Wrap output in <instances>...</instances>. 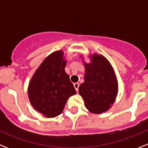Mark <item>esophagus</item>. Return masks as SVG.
I'll list each match as a JSON object with an SVG mask.
<instances>
[{"label":"esophagus","mask_w":148,"mask_h":148,"mask_svg":"<svg viewBox=\"0 0 148 148\" xmlns=\"http://www.w3.org/2000/svg\"><path fill=\"white\" fill-rule=\"evenodd\" d=\"M74 88H75L76 91H77V92H78L79 86V83H74Z\"/></svg>","instance_id":"esophagus-1"}]
</instances>
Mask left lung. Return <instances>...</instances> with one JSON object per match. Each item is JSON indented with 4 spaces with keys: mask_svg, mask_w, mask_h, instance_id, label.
I'll use <instances>...</instances> for the list:
<instances>
[{
    "mask_svg": "<svg viewBox=\"0 0 148 148\" xmlns=\"http://www.w3.org/2000/svg\"><path fill=\"white\" fill-rule=\"evenodd\" d=\"M85 68L84 82L79 87V93L84 101L86 108L93 114L108 111L115 102L118 93V83L111 64L103 55L89 56L90 63L83 56Z\"/></svg>",
    "mask_w": 148,
    "mask_h": 148,
    "instance_id": "obj_1",
    "label": "left lung"
}]
</instances>
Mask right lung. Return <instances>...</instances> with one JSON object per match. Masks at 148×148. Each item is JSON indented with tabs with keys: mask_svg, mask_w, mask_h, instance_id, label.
<instances>
[{
	"mask_svg": "<svg viewBox=\"0 0 148 148\" xmlns=\"http://www.w3.org/2000/svg\"><path fill=\"white\" fill-rule=\"evenodd\" d=\"M66 65L63 51H56L45 58L28 84L30 103L46 117L59 115L69 98L77 94L65 71Z\"/></svg>",
	"mask_w": 148,
	"mask_h": 148,
	"instance_id": "add662e5",
	"label": "right lung"
}]
</instances>
